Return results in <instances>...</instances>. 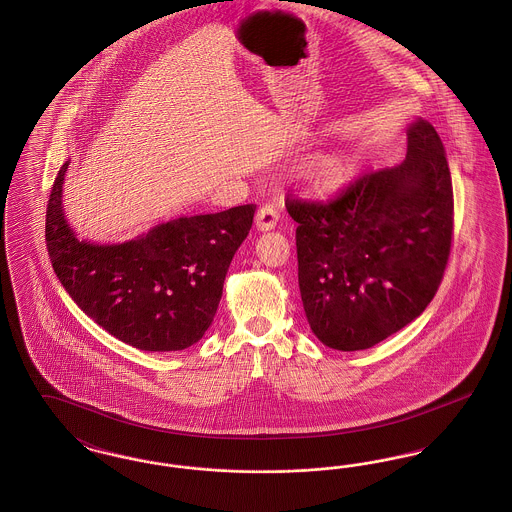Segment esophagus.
<instances>
[{
	"instance_id": "obj_1",
	"label": "esophagus",
	"mask_w": 512,
	"mask_h": 512,
	"mask_svg": "<svg viewBox=\"0 0 512 512\" xmlns=\"http://www.w3.org/2000/svg\"><path fill=\"white\" fill-rule=\"evenodd\" d=\"M255 222H257V228L263 230V232L272 230V228L276 226V222H278V211H276L272 205H263V207L257 211Z\"/></svg>"
}]
</instances>
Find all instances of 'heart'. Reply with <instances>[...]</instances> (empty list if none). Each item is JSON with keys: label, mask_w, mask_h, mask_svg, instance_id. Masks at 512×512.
I'll use <instances>...</instances> for the list:
<instances>
[{"label": "heart", "mask_w": 512, "mask_h": 512, "mask_svg": "<svg viewBox=\"0 0 512 512\" xmlns=\"http://www.w3.org/2000/svg\"><path fill=\"white\" fill-rule=\"evenodd\" d=\"M351 176H353L351 159L338 153L320 155L305 169V180L311 186V190L317 194L338 192L351 180Z\"/></svg>", "instance_id": "heart-1"}]
</instances>
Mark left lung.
Masks as SVG:
<instances>
[{"instance_id":"8db88e82","label":"left lung","mask_w":512,"mask_h":512,"mask_svg":"<svg viewBox=\"0 0 512 512\" xmlns=\"http://www.w3.org/2000/svg\"><path fill=\"white\" fill-rule=\"evenodd\" d=\"M311 330L359 351L418 317L438 292L453 240V184L430 122L407 130L401 165L366 172L328 201L286 199Z\"/></svg>"}]
</instances>
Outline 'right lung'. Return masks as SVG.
<instances>
[{
	"label": "right lung",
	"mask_w": 512,
	"mask_h": 512,
	"mask_svg": "<svg viewBox=\"0 0 512 512\" xmlns=\"http://www.w3.org/2000/svg\"><path fill=\"white\" fill-rule=\"evenodd\" d=\"M57 172L46 213L53 270L74 303L117 340L144 351H180L211 326L222 284L257 205L155 226L117 245L80 242L67 224Z\"/></svg>",
	"instance_id": "right-lung-1"
}]
</instances>
